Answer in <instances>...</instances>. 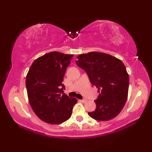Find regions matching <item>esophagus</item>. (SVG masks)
<instances>
[{
    "label": "esophagus",
    "instance_id": "1",
    "mask_svg": "<svg viewBox=\"0 0 152 152\" xmlns=\"http://www.w3.org/2000/svg\"><path fill=\"white\" fill-rule=\"evenodd\" d=\"M80 102H83V103H85V102H87V99H82V100H80Z\"/></svg>",
    "mask_w": 152,
    "mask_h": 152
}]
</instances>
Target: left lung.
<instances>
[{
    "label": "left lung",
    "instance_id": "obj_1",
    "mask_svg": "<svg viewBox=\"0 0 152 152\" xmlns=\"http://www.w3.org/2000/svg\"><path fill=\"white\" fill-rule=\"evenodd\" d=\"M77 58L76 64L86 71L99 93L95 101V110L88 115L99 121L114 118L124 108L128 95L129 79L124 64L110 55L96 51Z\"/></svg>",
    "mask_w": 152,
    "mask_h": 152
}]
</instances>
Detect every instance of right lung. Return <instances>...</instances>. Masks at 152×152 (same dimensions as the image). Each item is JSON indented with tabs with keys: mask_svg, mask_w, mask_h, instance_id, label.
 <instances>
[{
	"mask_svg": "<svg viewBox=\"0 0 152 152\" xmlns=\"http://www.w3.org/2000/svg\"><path fill=\"white\" fill-rule=\"evenodd\" d=\"M73 55L57 51L38 57L32 64L26 76L28 101L41 120L60 124L72 115L77 99L64 93L62 83L67 66Z\"/></svg>",
	"mask_w": 152,
	"mask_h": 152,
	"instance_id": "add662e5",
	"label": "right lung"
}]
</instances>
